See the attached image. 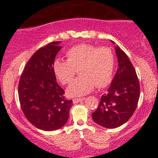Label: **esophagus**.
<instances>
[{"mask_svg": "<svg viewBox=\"0 0 158 158\" xmlns=\"http://www.w3.org/2000/svg\"><path fill=\"white\" fill-rule=\"evenodd\" d=\"M85 98H75V99H73V102L74 103H77V102H81V101L85 100Z\"/></svg>", "mask_w": 158, "mask_h": 158, "instance_id": "34e87169", "label": "esophagus"}]
</instances>
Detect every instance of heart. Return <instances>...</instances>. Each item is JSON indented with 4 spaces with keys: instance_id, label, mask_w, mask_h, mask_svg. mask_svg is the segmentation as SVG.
<instances>
[{
    "instance_id": "heart-1",
    "label": "heart",
    "mask_w": 158,
    "mask_h": 158,
    "mask_svg": "<svg viewBox=\"0 0 158 158\" xmlns=\"http://www.w3.org/2000/svg\"><path fill=\"white\" fill-rule=\"evenodd\" d=\"M67 60L56 59L52 64L54 75L62 85L73 81L77 70L80 77L68 87L69 96H83L92 91L95 86L104 88L113 77L115 56L110 48L90 44H80L70 48L65 54Z\"/></svg>"
}]
</instances>
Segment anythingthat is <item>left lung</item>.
Listing matches in <instances>:
<instances>
[{
	"mask_svg": "<svg viewBox=\"0 0 158 158\" xmlns=\"http://www.w3.org/2000/svg\"><path fill=\"white\" fill-rule=\"evenodd\" d=\"M119 68L108 93L102 96L97 109L92 114L99 126L114 128L128 120L137 108L139 83L135 69L126 52L116 48Z\"/></svg>",
	"mask_w": 158,
	"mask_h": 158,
	"instance_id": "1",
	"label": "left lung"
}]
</instances>
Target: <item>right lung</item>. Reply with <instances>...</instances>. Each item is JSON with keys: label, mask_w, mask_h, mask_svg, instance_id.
I'll return each instance as SVG.
<instances>
[{"label": "right lung", "mask_w": 158, "mask_h": 158, "mask_svg": "<svg viewBox=\"0 0 158 158\" xmlns=\"http://www.w3.org/2000/svg\"><path fill=\"white\" fill-rule=\"evenodd\" d=\"M59 41L41 48L27 61L20 78L21 108L30 123L44 131H54L67 123L72 100L56 81L52 64L61 50Z\"/></svg>", "instance_id": "obj_1"}]
</instances>
